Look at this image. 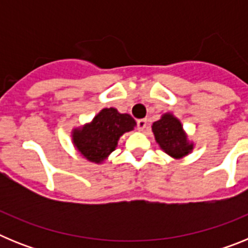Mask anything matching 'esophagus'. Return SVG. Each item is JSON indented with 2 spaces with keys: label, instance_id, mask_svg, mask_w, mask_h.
Wrapping results in <instances>:
<instances>
[{
  "label": "esophagus",
  "instance_id": "1",
  "mask_svg": "<svg viewBox=\"0 0 248 248\" xmlns=\"http://www.w3.org/2000/svg\"><path fill=\"white\" fill-rule=\"evenodd\" d=\"M138 124V129H139L140 131H143L144 129L146 128V124H148V122H146V119H139L137 122Z\"/></svg>",
  "mask_w": 248,
  "mask_h": 248
}]
</instances>
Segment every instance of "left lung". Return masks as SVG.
Listing matches in <instances>:
<instances>
[{
	"mask_svg": "<svg viewBox=\"0 0 248 248\" xmlns=\"http://www.w3.org/2000/svg\"><path fill=\"white\" fill-rule=\"evenodd\" d=\"M151 130L160 148L174 159L186 156L194 149V144L187 140V135L184 131L180 120L171 113L164 114L153 124Z\"/></svg>",
	"mask_w": 248,
	"mask_h": 248,
	"instance_id": "left-lung-1",
	"label": "left lung"
}]
</instances>
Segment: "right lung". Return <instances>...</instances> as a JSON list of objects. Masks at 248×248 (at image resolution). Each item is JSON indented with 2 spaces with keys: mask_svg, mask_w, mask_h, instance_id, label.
Wrapping results in <instances>:
<instances>
[{
  "mask_svg": "<svg viewBox=\"0 0 248 248\" xmlns=\"http://www.w3.org/2000/svg\"><path fill=\"white\" fill-rule=\"evenodd\" d=\"M135 125L137 123L129 114L119 113L115 108H104L91 123L74 129L72 140L85 159L100 164L115 150L119 138Z\"/></svg>",
  "mask_w": 248,
  "mask_h": 248,
  "instance_id": "obj_1",
  "label": "right lung"
}]
</instances>
